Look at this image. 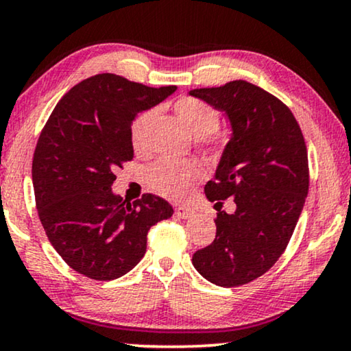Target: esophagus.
Masks as SVG:
<instances>
[{
    "mask_svg": "<svg viewBox=\"0 0 351 351\" xmlns=\"http://www.w3.org/2000/svg\"><path fill=\"white\" fill-rule=\"evenodd\" d=\"M175 214L176 217H180V219H189V217H193V210L186 206H178L176 207Z\"/></svg>",
    "mask_w": 351,
    "mask_h": 351,
    "instance_id": "obj_1",
    "label": "esophagus"
}]
</instances>
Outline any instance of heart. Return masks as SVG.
<instances>
[{"label": "heart", "mask_w": 351, "mask_h": 351, "mask_svg": "<svg viewBox=\"0 0 351 351\" xmlns=\"http://www.w3.org/2000/svg\"><path fill=\"white\" fill-rule=\"evenodd\" d=\"M173 112L181 123L184 124L186 130L191 134L199 137V143L206 147H217L223 141V136L215 130L219 128L220 117L215 108L204 101L193 99V97H184L175 101ZM154 110H145L139 113L131 123L130 139L136 152H143L147 145V131L150 123L154 121ZM202 168L193 160L176 162L170 158H160L149 167L147 181L152 189L168 197H178L188 191L191 186L201 180Z\"/></svg>", "instance_id": "heart-1"}]
</instances>
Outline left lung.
Returning a JSON list of instances; mask_svg holds the SVG:
<instances>
[{"label": "left lung", "instance_id": "8db88e82", "mask_svg": "<svg viewBox=\"0 0 351 351\" xmlns=\"http://www.w3.org/2000/svg\"><path fill=\"white\" fill-rule=\"evenodd\" d=\"M189 95L230 119L232 137L204 191L220 208L228 197L237 204L234 215L217 208L215 239L194 252L193 265L219 287L245 285L277 263L303 210L309 188L303 132L283 101L251 82L194 88Z\"/></svg>", "mask_w": 351, "mask_h": 351}]
</instances>
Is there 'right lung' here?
I'll list each match as a JSON object with an SVG mask.
<instances>
[{
	"instance_id": "obj_1",
	"label": "right lung",
	"mask_w": 351,
	"mask_h": 351,
	"mask_svg": "<svg viewBox=\"0 0 351 351\" xmlns=\"http://www.w3.org/2000/svg\"><path fill=\"white\" fill-rule=\"evenodd\" d=\"M175 90L97 74L63 95L40 132L35 204L51 246L76 272L94 280L128 274L145 254L150 227L173 215L165 199L144 194L131 204L112 184L134 157L132 119Z\"/></svg>"
}]
</instances>
